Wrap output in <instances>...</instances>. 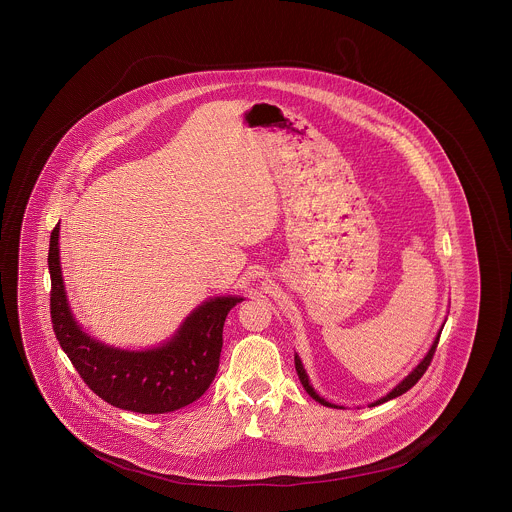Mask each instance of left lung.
<instances>
[{
    "label": "left lung",
    "instance_id": "1",
    "mask_svg": "<svg viewBox=\"0 0 512 512\" xmlns=\"http://www.w3.org/2000/svg\"><path fill=\"white\" fill-rule=\"evenodd\" d=\"M439 337H441V333L435 337V341H433V345H431L430 352L426 354V358L416 366V370L410 374V376L404 377L403 381L389 393V395H385L383 399H379L376 403L372 404V406H377V404L387 403V401H391V399H395V397H399V395H403L406 393L408 389H412L416 383H418V379L426 374V370H428V366L431 364V360H433V354H435V349H437V343H439ZM295 368L296 374H298V379H300V383H302V387L306 389V393L314 399V401H318V403L323 404V406H333L331 403H327V401H323L322 397L314 391V387L310 385V381H308V376H306V372H304V368H302V362H300V358L295 356Z\"/></svg>",
    "mask_w": 512,
    "mask_h": 512
}]
</instances>
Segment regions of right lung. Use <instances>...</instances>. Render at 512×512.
<instances>
[{"label":"right lung","mask_w":512,"mask_h":512,"mask_svg":"<svg viewBox=\"0 0 512 512\" xmlns=\"http://www.w3.org/2000/svg\"><path fill=\"white\" fill-rule=\"evenodd\" d=\"M59 225L50 237V314L55 337L82 381L106 403L138 414H163L200 399L219 368L223 323L241 302L217 296L198 306L177 335L152 350H121L90 339L75 323L59 268Z\"/></svg>","instance_id":"obj_1"}]
</instances>
